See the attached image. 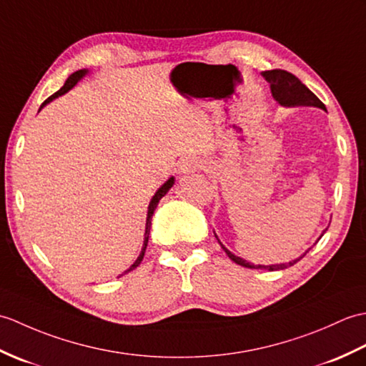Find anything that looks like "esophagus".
<instances>
[{"label":"esophagus","mask_w":366,"mask_h":366,"mask_svg":"<svg viewBox=\"0 0 366 366\" xmlns=\"http://www.w3.org/2000/svg\"><path fill=\"white\" fill-rule=\"evenodd\" d=\"M205 167V161H202L199 158H186L180 162V170L183 174H192L196 170H200Z\"/></svg>","instance_id":"34e87169"}]
</instances>
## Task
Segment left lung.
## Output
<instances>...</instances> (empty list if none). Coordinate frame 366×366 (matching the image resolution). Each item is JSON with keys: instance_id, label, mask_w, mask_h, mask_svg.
Segmentation results:
<instances>
[{"instance_id": "1", "label": "left lung", "mask_w": 366, "mask_h": 366, "mask_svg": "<svg viewBox=\"0 0 366 366\" xmlns=\"http://www.w3.org/2000/svg\"><path fill=\"white\" fill-rule=\"evenodd\" d=\"M263 76L271 83V92L275 100H277L283 107H300V104H305V107H318L321 109H326L324 103L316 97L310 89H308L305 84H302L297 76H295L293 73H290L287 70L282 69H274V70H266L263 71ZM219 241V239H217ZM221 244V242H219ZM222 246V244H221ZM222 249L225 250V254L229 255L232 262H234L239 266L250 267V269H267V271H279V269H287V267L293 266L297 263L300 258L295 259V262H290L285 264H271V266H262V264H250L246 259H242L237 255H233L232 252L227 250L224 246Z\"/></svg>"}]
</instances>
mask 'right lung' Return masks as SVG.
I'll list each match as a JSON object with an SVG mask.
<instances>
[{
  "label": "right lung",
  "instance_id": "obj_1",
  "mask_svg": "<svg viewBox=\"0 0 366 366\" xmlns=\"http://www.w3.org/2000/svg\"><path fill=\"white\" fill-rule=\"evenodd\" d=\"M86 73V70H78V71H75V73H71V75L67 78V81H66V84H64L58 92H54L51 97H48V99L42 103V107L44 104H46L48 102H51L53 99H56V97H59V95H62V94H66L67 91H70V89L75 86L76 83H78V79L83 76ZM40 107V108H42ZM174 177H170L169 180L161 186V188L157 191V194L155 196H153V199H152V202H150V205H149V213H147V225H145V238H144V246H142V252H141V255L137 257V259L136 262L132 264V267H129L128 271H125V274L127 272H129V271H133L134 267H137L141 264V262H142V258H144V255H145V249H147V242H149V234H150V227H152V216H153V213H155V209H157V205H158V202L166 196V192L172 188L174 186Z\"/></svg>",
  "mask_w": 366,
  "mask_h": 366
}]
</instances>
